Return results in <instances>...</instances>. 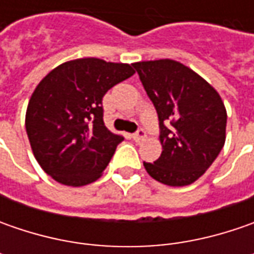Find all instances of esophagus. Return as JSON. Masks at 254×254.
Segmentation results:
<instances>
[{
    "mask_svg": "<svg viewBox=\"0 0 254 254\" xmlns=\"http://www.w3.org/2000/svg\"><path fill=\"white\" fill-rule=\"evenodd\" d=\"M145 137H147V134H145V130H142V128H140V130L135 132V134H132V140H134L135 142L142 141Z\"/></svg>",
    "mask_w": 254,
    "mask_h": 254,
    "instance_id": "obj_1",
    "label": "esophagus"
}]
</instances>
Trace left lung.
I'll return each mask as SVG.
<instances>
[{
    "mask_svg": "<svg viewBox=\"0 0 254 254\" xmlns=\"http://www.w3.org/2000/svg\"><path fill=\"white\" fill-rule=\"evenodd\" d=\"M160 120L162 152L144 162L152 178L170 187L198 180L226 138V109L216 92L188 66L171 59L132 64Z\"/></svg>",
    "mask_w": 254,
    "mask_h": 254,
    "instance_id": "left-lung-1",
    "label": "left lung"
}]
</instances>
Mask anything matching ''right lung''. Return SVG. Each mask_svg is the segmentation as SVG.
Segmentation results:
<instances>
[{
	"label": "right lung",
	"mask_w": 254,
	"mask_h": 254,
	"mask_svg": "<svg viewBox=\"0 0 254 254\" xmlns=\"http://www.w3.org/2000/svg\"><path fill=\"white\" fill-rule=\"evenodd\" d=\"M135 73L131 64L74 59L45 76L32 93L25 128L42 170L59 184L83 187L100 178L124 140L103 122V96Z\"/></svg>",
	"instance_id": "1"
}]
</instances>
